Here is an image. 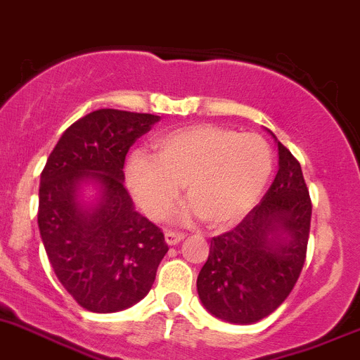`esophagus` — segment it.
Here are the masks:
<instances>
[{
    "label": "esophagus",
    "mask_w": 360,
    "mask_h": 360,
    "mask_svg": "<svg viewBox=\"0 0 360 360\" xmlns=\"http://www.w3.org/2000/svg\"><path fill=\"white\" fill-rule=\"evenodd\" d=\"M184 234H180V232H173V231H168L165 234V239H166V244H169V246H175V244H179L180 240H184Z\"/></svg>",
    "instance_id": "34e87169"
}]
</instances>
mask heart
Wrapping results in <instances>:
<instances>
[{
  "instance_id": "1",
  "label": "heart",
  "mask_w": 360,
  "mask_h": 360,
  "mask_svg": "<svg viewBox=\"0 0 360 360\" xmlns=\"http://www.w3.org/2000/svg\"><path fill=\"white\" fill-rule=\"evenodd\" d=\"M154 158L133 153L126 161V184L150 220H162L180 198L191 205L184 220L201 217L213 229L243 220L257 205L272 172V154L262 136L214 124L173 129L153 142Z\"/></svg>"
}]
</instances>
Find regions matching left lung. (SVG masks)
Wrapping results in <instances>:
<instances>
[{"label":"left lung","instance_id":"8db88e82","mask_svg":"<svg viewBox=\"0 0 360 360\" xmlns=\"http://www.w3.org/2000/svg\"><path fill=\"white\" fill-rule=\"evenodd\" d=\"M277 150L279 172L262 202L234 231L211 239L198 276L205 309L232 324L270 316L295 288L307 258L312 201L300 162L281 142Z\"/></svg>","mask_w":360,"mask_h":360}]
</instances>
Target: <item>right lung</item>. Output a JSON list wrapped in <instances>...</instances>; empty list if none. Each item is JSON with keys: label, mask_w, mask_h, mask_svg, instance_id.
Listing matches in <instances>:
<instances>
[{"label": "right lung", "mask_w": 360, "mask_h": 360, "mask_svg": "<svg viewBox=\"0 0 360 360\" xmlns=\"http://www.w3.org/2000/svg\"><path fill=\"white\" fill-rule=\"evenodd\" d=\"M161 120L98 109L77 120L51 150L39 181L38 227L62 286L83 309L120 312L153 288L168 253L165 234L133 206L124 188L129 147ZM94 183L95 203L80 199Z\"/></svg>", "instance_id": "add662e5"}]
</instances>
